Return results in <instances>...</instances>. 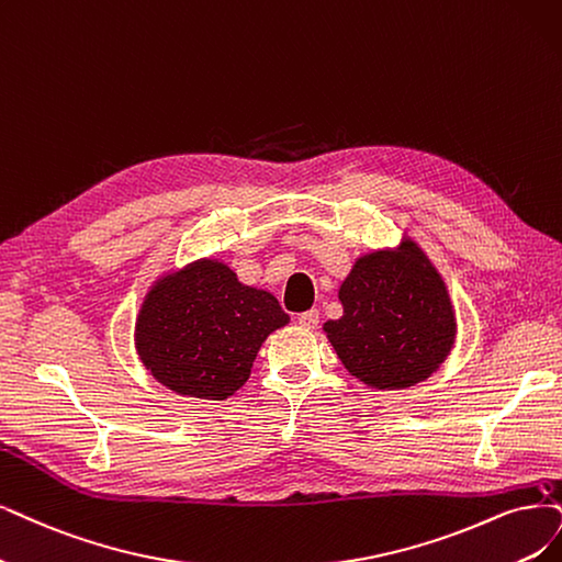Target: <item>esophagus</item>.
<instances>
[{
  "instance_id": "34e87169",
  "label": "esophagus",
  "mask_w": 562,
  "mask_h": 562,
  "mask_svg": "<svg viewBox=\"0 0 562 562\" xmlns=\"http://www.w3.org/2000/svg\"><path fill=\"white\" fill-rule=\"evenodd\" d=\"M299 324H301L305 330L317 328V324H319V313H317V310H307V313L299 315Z\"/></svg>"
}]
</instances>
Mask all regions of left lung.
<instances>
[{
	"mask_svg": "<svg viewBox=\"0 0 562 562\" xmlns=\"http://www.w3.org/2000/svg\"><path fill=\"white\" fill-rule=\"evenodd\" d=\"M342 317L322 330L366 389L401 391L432 378L456 345L447 282L409 234L359 255L338 289Z\"/></svg>",
	"mask_w": 562,
	"mask_h": 562,
	"instance_id": "1",
	"label": "left lung"
}]
</instances>
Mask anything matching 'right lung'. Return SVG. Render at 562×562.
<instances>
[{"label": "right lung", "instance_id": "1", "mask_svg": "<svg viewBox=\"0 0 562 562\" xmlns=\"http://www.w3.org/2000/svg\"><path fill=\"white\" fill-rule=\"evenodd\" d=\"M286 324L268 289L243 284L232 266L211 255L153 280L136 315L134 347L164 389L226 401L249 380L263 340Z\"/></svg>", "mask_w": 562, "mask_h": 562}]
</instances>
